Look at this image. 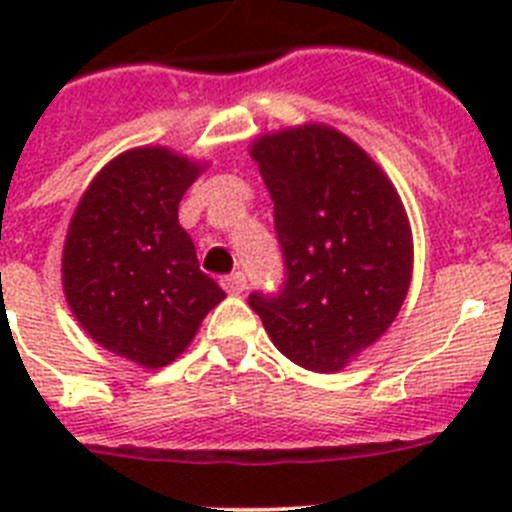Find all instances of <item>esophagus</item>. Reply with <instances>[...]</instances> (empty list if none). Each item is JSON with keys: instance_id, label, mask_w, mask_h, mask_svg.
Here are the masks:
<instances>
[{"instance_id": "esophagus-1", "label": "esophagus", "mask_w": 512, "mask_h": 512, "mask_svg": "<svg viewBox=\"0 0 512 512\" xmlns=\"http://www.w3.org/2000/svg\"><path fill=\"white\" fill-rule=\"evenodd\" d=\"M220 284H223L228 295H241L243 289H246V277H243V271H233V274L220 279Z\"/></svg>"}]
</instances>
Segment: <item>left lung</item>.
I'll return each mask as SVG.
<instances>
[{"instance_id": "left-lung-1", "label": "left lung", "mask_w": 512, "mask_h": 512, "mask_svg": "<svg viewBox=\"0 0 512 512\" xmlns=\"http://www.w3.org/2000/svg\"><path fill=\"white\" fill-rule=\"evenodd\" d=\"M274 202L284 284L248 305L274 346L310 372H341L397 318L413 274L400 194L354 140L300 125L253 140Z\"/></svg>"}]
</instances>
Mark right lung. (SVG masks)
<instances>
[{"mask_svg":"<svg viewBox=\"0 0 512 512\" xmlns=\"http://www.w3.org/2000/svg\"><path fill=\"white\" fill-rule=\"evenodd\" d=\"M202 169L161 146L120 153L79 200L63 246L74 318L99 346L148 369L182 354L225 297L179 225V202Z\"/></svg>","mask_w":512,"mask_h":512,"instance_id":"add662e5","label":"right lung"}]
</instances>
